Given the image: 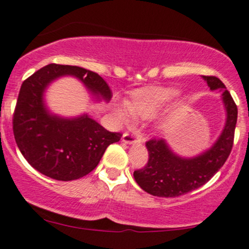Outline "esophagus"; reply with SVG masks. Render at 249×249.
<instances>
[{"instance_id":"obj_1","label":"esophagus","mask_w":249,"mask_h":249,"mask_svg":"<svg viewBox=\"0 0 249 249\" xmlns=\"http://www.w3.org/2000/svg\"><path fill=\"white\" fill-rule=\"evenodd\" d=\"M122 141L124 142L125 144H136V142H141V137H139L138 134L125 132L123 134Z\"/></svg>"}]
</instances>
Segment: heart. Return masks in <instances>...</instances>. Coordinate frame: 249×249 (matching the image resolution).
Instances as JSON below:
<instances>
[{
  "instance_id": "heart-1",
  "label": "heart",
  "mask_w": 249,
  "mask_h": 249,
  "mask_svg": "<svg viewBox=\"0 0 249 249\" xmlns=\"http://www.w3.org/2000/svg\"><path fill=\"white\" fill-rule=\"evenodd\" d=\"M178 96L179 91L173 88L148 87L139 89L132 93L128 107L126 104H121L117 111L123 121H128L131 118V112L142 118H150Z\"/></svg>"
}]
</instances>
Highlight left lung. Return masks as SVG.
<instances>
[{
    "label": "left lung",
    "mask_w": 249,
    "mask_h": 249,
    "mask_svg": "<svg viewBox=\"0 0 249 249\" xmlns=\"http://www.w3.org/2000/svg\"><path fill=\"white\" fill-rule=\"evenodd\" d=\"M211 90H221L227 119L222 133L210 150L193 158H181L168 147L165 139L146 142L148 161L133 172L134 180L145 192L174 198L205 185L227 160L233 147L238 107L225 84L215 76H204Z\"/></svg>",
    "instance_id": "1"
}]
</instances>
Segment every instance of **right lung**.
Masks as SVG:
<instances>
[{"label": "right lung", "mask_w": 249, "mask_h": 249, "mask_svg": "<svg viewBox=\"0 0 249 249\" xmlns=\"http://www.w3.org/2000/svg\"><path fill=\"white\" fill-rule=\"evenodd\" d=\"M75 76L105 101L112 97L107 83L93 71L75 65L49 64L22 83L13 117L17 146L35 170L49 178L70 181L95 170L110 144L122 133L105 130L88 115L62 118L44 104L48 85L62 76Z\"/></svg>", "instance_id": "add662e5"}]
</instances>
